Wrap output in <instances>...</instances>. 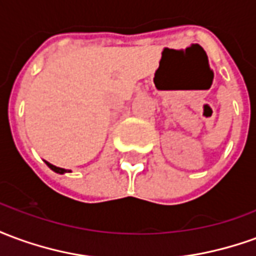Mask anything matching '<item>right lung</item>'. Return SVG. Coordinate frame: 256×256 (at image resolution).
Segmentation results:
<instances>
[{"label": "right lung", "instance_id": "1", "mask_svg": "<svg viewBox=\"0 0 256 256\" xmlns=\"http://www.w3.org/2000/svg\"><path fill=\"white\" fill-rule=\"evenodd\" d=\"M48 164V167L49 168H52L53 172H58V174H64V172H71V170H66V168H62V167H56V166H53V164H50L49 162H45Z\"/></svg>", "mask_w": 256, "mask_h": 256}]
</instances>
